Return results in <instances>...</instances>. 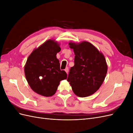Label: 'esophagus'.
<instances>
[{
    "label": "esophagus",
    "instance_id": "34e87169",
    "mask_svg": "<svg viewBox=\"0 0 133 133\" xmlns=\"http://www.w3.org/2000/svg\"><path fill=\"white\" fill-rule=\"evenodd\" d=\"M65 71H66V73H67V74H68V72H69V68H68V67H66V68H65Z\"/></svg>",
    "mask_w": 133,
    "mask_h": 133
}]
</instances>
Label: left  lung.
I'll list each match as a JSON object with an SVG mask.
<instances>
[{
    "label": "left lung",
    "mask_w": 133,
    "mask_h": 133,
    "mask_svg": "<svg viewBox=\"0 0 133 133\" xmlns=\"http://www.w3.org/2000/svg\"><path fill=\"white\" fill-rule=\"evenodd\" d=\"M69 44L75 57L74 65L70 68L67 81L77 96L91 95L99 89L105 79L108 70L105 57L88 42Z\"/></svg>",
    "instance_id": "8db88e82"
}]
</instances>
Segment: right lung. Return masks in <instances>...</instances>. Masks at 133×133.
Returning <instances> with one entry per match:
<instances>
[{"label": "right lung", "mask_w": 133, "mask_h": 133, "mask_svg": "<svg viewBox=\"0 0 133 133\" xmlns=\"http://www.w3.org/2000/svg\"><path fill=\"white\" fill-rule=\"evenodd\" d=\"M61 50L53 40L47 41L33 50L24 67L27 82L31 89L45 96L53 95L60 82L67 78L64 70L60 69L56 55Z\"/></svg>", "instance_id": "add662e5"}]
</instances>
